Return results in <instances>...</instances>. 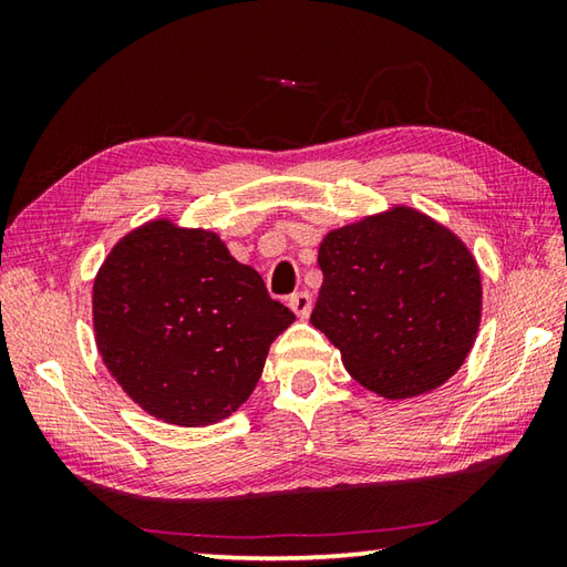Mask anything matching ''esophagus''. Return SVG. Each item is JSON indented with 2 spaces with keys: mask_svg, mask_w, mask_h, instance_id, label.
Instances as JSON below:
<instances>
[{
  "mask_svg": "<svg viewBox=\"0 0 567 567\" xmlns=\"http://www.w3.org/2000/svg\"><path fill=\"white\" fill-rule=\"evenodd\" d=\"M311 305H315V302H311V295L307 290L290 297V309L295 311L299 319H307L311 315Z\"/></svg>",
  "mask_w": 567,
  "mask_h": 567,
  "instance_id": "obj_1",
  "label": "esophagus"
}]
</instances>
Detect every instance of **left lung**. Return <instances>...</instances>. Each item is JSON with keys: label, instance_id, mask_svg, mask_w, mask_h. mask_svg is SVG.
<instances>
[{"label": "left lung", "instance_id": "1", "mask_svg": "<svg viewBox=\"0 0 567 567\" xmlns=\"http://www.w3.org/2000/svg\"><path fill=\"white\" fill-rule=\"evenodd\" d=\"M317 260L311 323L365 390L402 402L461 370L483 319V277L449 226L392 204L331 228Z\"/></svg>", "mask_w": 567, "mask_h": 567}]
</instances>
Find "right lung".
<instances>
[{"instance_id": "obj_1", "label": "right lung", "mask_w": 567, "mask_h": 567, "mask_svg": "<svg viewBox=\"0 0 567 567\" xmlns=\"http://www.w3.org/2000/svg\"><path fill=\"white\" fill-rule=\"evenodd\" d=\"M295 315L209 228L158 216L116 240L92 282V327L112 378L175 426L231 416Z\"/></svg>"}]
</instances>
